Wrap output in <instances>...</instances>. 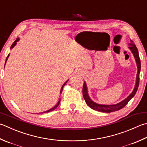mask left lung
<instances>
[{
	"instance_id": "8db88e82",
	"label": "left lung",
	"mask_w": 147,
	"mask_h": 147,
	"mask_svg": "<svg viewBox=\"0 0 147 147\" xmlns=\"http://www.w3.org/2000/svg\"><path fill=\"white\" fill-rule=\"evenodd\" d=\"M129 50L131 51L132 53L133 54L135 60H136L137 68H138L136 84H135L134 88L133 89V92H132L129 94V96L126 97L125 99L122 100L121 102L117 103V104L110 105L97 104V103L94 102L93 100L90 99V97H89L87 83H86L85 82H84V83H83V97H84V99L85 100L86 103H87V105L90 108L93 109L94 110L103 112V113H111V112L120 110V109H122L124 107V106L127 104L129 100L133 98V97L134 96V95L136 94L138 88V86H139V83H140V73L141 70V62H140V59L139 57L138 51V49L136 47V45H135L134 42L132 41V40H130V42L129 43Z\"/></svg>"
}]
</instances>
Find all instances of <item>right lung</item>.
I'll use <instances>...</instances> for the list:
<instances>
[{
	"instance_id": "obj_1",
	"label": "right lung",
	"mask_w": 147,
	"mask_h": 147,
	"mask_svg": "<svg viewBox=\"0 0 147 147\" xmlns=\"http://www.w3.org/2000/svg\"><path fill=\"white\" fill-rule=\"evenodd\" d=\"M19 40H20V38L19 37H18V38H17L15 41H14V42L12 44V45H11V48H10V49H12V48H13L14 47H15L16 46V43H17V42L18 41H19ZM9 55H7V58H6V59H5V63H6V61L7 60V59L9 58ZM68 80H67V81H66L64 84H63V85L62 86V87H61V89H60V94H61L62 93V90H63V87H64V85L66 84V83H67V82H68ZM60 99H59V101H58V102H57V104L55 106H53V108H51V109H50V110H47V111H43V112H41V113H48V112H50V111H53V110H55V109L58 107V106L59 105V104H60Z\"/></svg>"
}]
</instances>
